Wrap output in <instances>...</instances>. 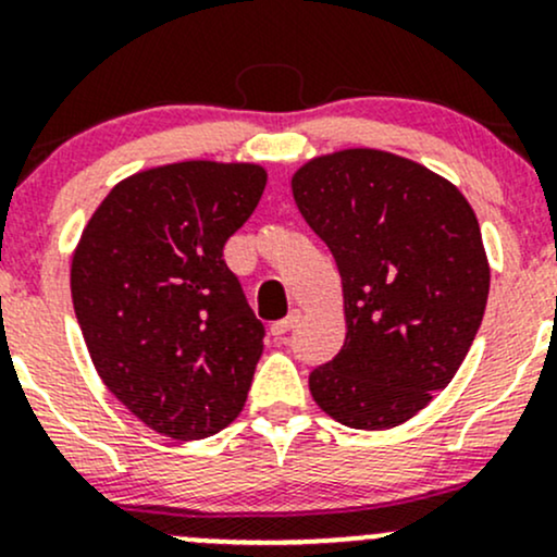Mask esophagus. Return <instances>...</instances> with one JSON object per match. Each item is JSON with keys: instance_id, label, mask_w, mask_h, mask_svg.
<instances>
[{"instance_id": "1", "label": "esophagus", "mask_w": 557, "mask_h": 557, "mask_svg": "<svg viewBox=\"0 0 557 557\" xmlns=\"http://www.w3.org/2000/svg\"><path fill=\"white\" fill-rule=\"evenodd\" d=\"M300 319H302V313H300V310H289V315H286V319L276 321V324L271 326V332L276 334V337H281V334L292 332V329H295L297 324H300Z\"/></svg>"}]
</instances>
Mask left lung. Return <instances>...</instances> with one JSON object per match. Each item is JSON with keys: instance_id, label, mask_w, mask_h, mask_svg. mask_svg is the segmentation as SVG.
Returning <instances> with one entry per match:
<instances>
[{"instance_id": "obj_1", "label": "left lung", "mask_w": 557, "mask_h": 557, "mask_svg": "<svg viewBox=\"0 0 557 557\" xmlns=\"http://www.w3.org/2000/svg\"><path fill=\"white\" fill-rule=\"evenodd\" d=\"M292 194L337 262L348 329L310 396L348 428H398L454 380L483 321L475 212L438 172L376 148L305 161Z\"/></svg>"}]
</instances>
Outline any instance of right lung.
Here are the masks:
<instances>
[{
  "label": "right lung",
  "instance_id": "right-lung-1",
  "mask_svg": "<svg viewBox=\"0 0 557 557\" xmlns=\"http://www.w3.org/2000/svg\"><path fill=\"white\" fill-rule=\"evenodd\" d=\"M265 166L190 159L109 190L71 255V297L100 380L157 433L199 441L236 420L262 324L223 260Z\"/></svg>",
  "mask_w": 557,
  "mask_h": 557
}]
</instances>
